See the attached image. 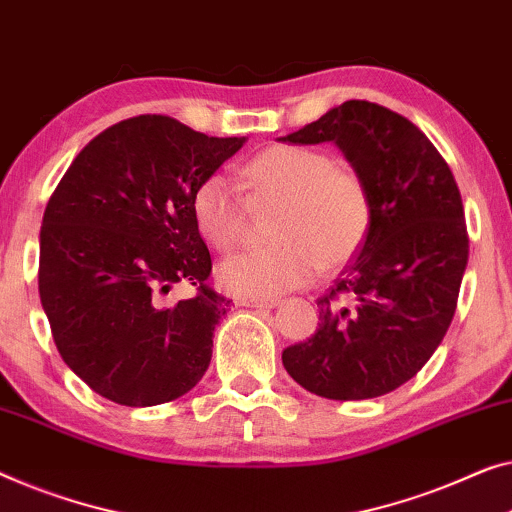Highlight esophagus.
Masks as SVG:
<instances>
[{"instance_id":"obj_1","label":"esophagus","mask_w":512,"mask_h":512,"mask_svg":"<svg viewBox=\"0 0 512 512\" xmlns=\"http://www.w3.org/2000/svg\"><path fill=\"white\" fill-rule=\"evenodd\" d=\"M240 307H265V309H274L281 305V298H240L238 300Z\"/></svg>"}]
</instances>
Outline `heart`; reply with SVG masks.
Returning <instances> with one entry per match:
<instances>
[{"label": "heart", "instance_id": "1", "mask_svg": "<svg viewBox=\"0 0 512 512\" xmlns=\"http://www.w3.org/2000/svg\"><path fill=\"white\" fill-rule=\"evenodd\" d=\"M256 194L279 201L268 247L242 249L217 268L219 284L244 298H272L305 286L321 265L337 268L365 242L372 203L365 182L339 168L328 152L307 145H272L244 166ZM194 221L214 249L228 251L242 235L238 184L212 173L191 198Z\"/></svg>", "mask_w": 512, "mask_h": 512}]
</instances>
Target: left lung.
Segmentation results:
<instances>
[{
  "label": "left lung",
  "instance_id": "8db88e82",
  "mask_svg": "<svg viewBox=\"0 0 512 512\" xmlns=\"http://www.w3.org/2000/svg\"><path fill=\"white\" fill-rule=\"evenodd\" d=\"M279 140L335 143L372 203L358 256L316 302V332L281 362L318 397L388 395L432 358L455 316L469 261L455 177L416 124L379 103L344 101Z\"/></svg>",
  "mask_w": 512,
  "mask_h": 512
}]
</instances>
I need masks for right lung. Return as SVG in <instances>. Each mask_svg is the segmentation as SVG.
<instances>
[{"label": "right lung", "instance_id": "add662e5", "mask_svg": "<svg viewBox=\"0 0 512 512\" xmlns=\"http://www.w3.org/2000/svg\"><path fill=\"white\" fill-rule=\"evenodd\" d=\"M242 143L138 115L99 133L50 196L41 305L62 360L110 402H173L210 367L231 300L205 284L212 258L191 198ZM180 280L197 298L166 308L160 298Z\"/></svg>", "mask_w": 512, "mask_h": 512}]
</instances>
